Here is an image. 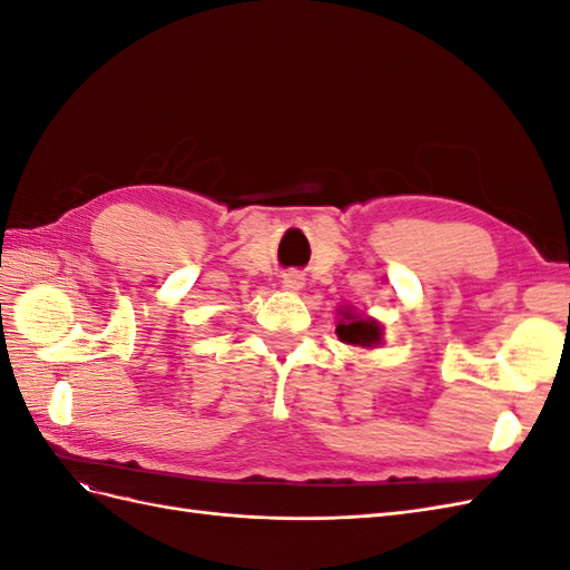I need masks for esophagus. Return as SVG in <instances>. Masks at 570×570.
Returning a JSON list of instances; mask_svg holds the SVG:
<instances>
[{
	"label": "esophagus",
	"instance_id": "esophagus-1",
	"mask_svg": "<svg viewBox=\"0 0 570 570\" xmlns=\"http://www.w3.org/2000/svg\"><path fill=\"white\" fill-rule=\"evenodd\" d=\"M283 287L289 292H297L304 287V275L299 271H287L283 273Z\"/></svg>",
	"mask_w": 570,
	"mask_h": 570
}]
</instances>
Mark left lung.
<instances>
[{"instance_id": "8db88e82", "label": "left lung", "mask_w": 570, "mask_h": 570, "mask_svg": "<svg viewBox=\"0 0 570 570\" xmlns=\"http://www.w3.org/2000/svg\"><path fill=\"white\" fill-rule=\"evenodd\" d=\"M337 337L342 342L354 344V347H375V344H381L383 333H381V323L377 321L347 312L337 323Z\"/></svg>"}]
</instances>
